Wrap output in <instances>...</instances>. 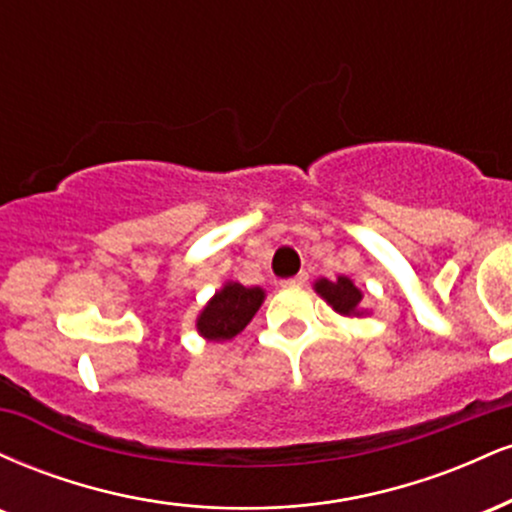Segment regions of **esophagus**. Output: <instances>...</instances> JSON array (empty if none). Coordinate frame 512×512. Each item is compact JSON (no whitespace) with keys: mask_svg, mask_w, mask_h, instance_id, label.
<instances>
[{"mask_svg":"<svg viewBox=\"0 0 512 512\" xmlns=\"http://www.w3.org/2000/svg\"><path fill=\"white\" fill-rule=\"evenodd\" d=\"M308 281V272H298L296 276H291V279L284 281V286H301Z\"/></svg>","mask_w":512,"mask_h":512,"instance_id":"1","label":"esophagus"}]
</instances>
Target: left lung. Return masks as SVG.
I'll return each mask as SVG.
<instances>
[{
	"label": "left lung",
	"instance_id": "obj_1",
	"mask_svg": "<svg viewBox=\"0 0 512 512\" xmlns=\"http://www.w3.org/2000/svg\"><path fill=\"white\" fill-rule=\"evenodd\" d=\"M315 291L325 298L327 303L337 310L339 315L346 317H361L366 310H361V298L363 293L349 276H337V279H317L315 281Z\"/></svg>",
	"mask_w": 512,
	"mask_h": 512
}]
</instances>
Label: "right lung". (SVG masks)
<instances>
[{
    "label": "right lung",
    "mask_w": 512,
    "mask_h": 512,
    "mask_svg": "<svg viewBox=\"0 0 512 512\" xmlns=\"http://www.w3.org/2000/svg\"><path fill=\"white\" fill-rule=\"evenodd\" d=\"M264 301V291L260 286L238 284V281H226L223 289L214 293V298L204 305L197 317V332L209 342H226L233 339L248 327L252 315L260 310Z\"/></svg>",
    "instance_id": "1"
}]
</instances>
